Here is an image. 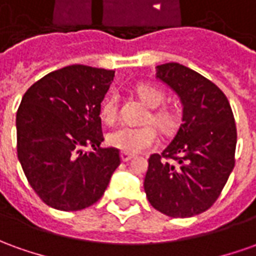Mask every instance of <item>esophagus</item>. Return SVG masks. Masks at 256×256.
Segmentation results:
<instances>
[{"label":"esophagus","mask_w":256,"mask_h":256,"mask_svg":"<svg viewBox=\"0 0 256 256\" xmlns=\"http://www.w3.org/2000/svg\"><path fill=\"white\" fill-rule=\"evenodd\" d=\"M132 158H134V154H131V153H125V152L121 153V160L122 162H130Z\"/></svg>","instance_id":"esophagus-1"}]
</instances>
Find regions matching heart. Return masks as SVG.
<instances>
[{
	"mask_svg": "<svg viewBox=\"0 0 256 256\" xmlns=\"http://www.w3.org/2000/svg\"><path fill=\"white\" fill-rule=\"evenodd\" d=\"M139 98L145 102L146 104L152 107L150 116H148L146 121L153 122L162 131H170L176 124V116L168 108H156L164 102V93L156 86L142 84L138 89ZM100 117L107 125H114L118 120V94L111 93L103 100L100 106ZM154 125L146 124L140 126H130L124 125L116 131L108 134L107 142L111 146L117 148L125 153H139L149 149L158 144V130Z\"/></svg>",
	"mask_w": 256,
	"mask_h": 256,
	"instance_id": "heart-1",
	"label": "heart"
}]
</instances>
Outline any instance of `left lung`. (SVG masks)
<instances>
[{
    "label": "left lung",
    "mask_w": 256,
    "mask_h": 256,
    "mask_svg": "<svg viewBox=\"0 0 256 256\" xmlns=\"http://www.w3.org/2000/svg\"><path fill=\"white\" fill-rule=\"evenodd\" d=\"M158 78L182 103V122L164 150L149 158L146 196L170 218H192L216 202L236 164L237 128L230 103L212 80L177 62Z\"/></svg>",
    "instance_id": "1"
}]
</instances>
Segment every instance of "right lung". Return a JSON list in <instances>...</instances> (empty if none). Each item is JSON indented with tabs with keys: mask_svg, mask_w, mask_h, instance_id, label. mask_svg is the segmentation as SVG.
I'll list each match as a JSON object with an SVG mask.
<instances>
[{
	"mask_svg": "<svg viewBox=\"0 0 256 256\" xmlns=\"http://www.w3.org/2000/svg\"><path fill=\"white\" fill-rule=\"evenodd\" d=\"M112 78L114 71L70 65L24 94L16 112L18 158L46 205L64 212L89 208L121 163L117 148H100V106Z\"/></svg>",
	"mask_w": 256,
	"mask_h": 256,
	"instance_id": "1",
	"label": "right lung"
}]
</instances>
